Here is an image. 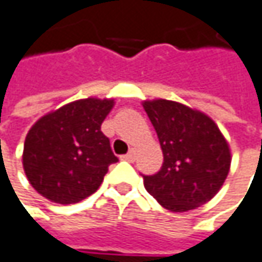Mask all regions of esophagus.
Returning a JSON list of instances; mask_svg holds the SVG:
<instances>
[{
	"instance_id": "1",
	"label": "esophagus",
	"mask_w": 262,
	"mask_h": 262,
	"mask_svg": "<svg viewBox=\"0 0 262 262\" xmlns=\"http://www.w3.org/2000/svg\"><path fill=\"white\" fill-rule=\"evenodd\" d=\"M122 159H123V161H128V162H133V161L136 159V150H134V149H131L126 155H123V157H122Z\"/></svg>"
}]
</instances>
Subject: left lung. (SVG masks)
Here are the masks:
<instances>
[{"instance_id":"left-lung-1","label":"left lung","mask_w":262,"mask_h":262,"mask_svg":"<svg viewBox=\"0 0 262 262\" xmlns=\"http://www.w3.org/2000/svg\"><path fill=\"white\" fill-rule=\"evenodd\" d=\"M164 162L157 174L143 176L146 191L170 212H188L210 201L231 167L230 144L206 113L170 100H146Z\"/></svg>"}]
</instances>
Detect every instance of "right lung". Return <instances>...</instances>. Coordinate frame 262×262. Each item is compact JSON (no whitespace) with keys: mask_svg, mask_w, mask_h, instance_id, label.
Instances as JSON below:
<instances>
[{"mask_svg":"<svg viewBox=\"0 0 262 262\" xmlns=\"http://www.w3.org/2000/svg\"><path fill=\"white\" fill-rule=\"evenodd\" d=\"M113 98L68 103L35 122L27 134L22 164L31 186L47 200L74 204L92 195L118 158L101 123Z\"/></svg>","mask_w":262,"mask_h":262,"instance_id":"right-lung-1","label":"right lung"}]
</instances>
